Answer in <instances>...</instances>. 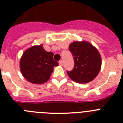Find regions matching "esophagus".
I'll return each instance as SVG.
<instances>
[{"label": "esophagus", "instance_id": "34e87169", "mask_svg": "<svg viewBox=\"0 0 123 123\" xmlns=\"http://www.w3.org/2000/svg\"><path fill=\"white\" fill-rule=\"evenodd\" d=\"M59 64L60 66H62L63 65V62H62V61H59Z\"/></svg>", "mask_w": 123, "mask_h": 123}]
</instances>
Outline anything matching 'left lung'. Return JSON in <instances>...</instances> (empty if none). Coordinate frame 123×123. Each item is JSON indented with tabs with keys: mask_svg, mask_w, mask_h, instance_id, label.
<instances>
[{
	"mask_svg": "<svg viewBox=\"0 0 123 123\" xmlns=\"http://www.w3.org/2000/svg\"><path fill=\"white\" fill-rule=\"evenodd\" d=\"M69 50L73 55L75 62L73 69L67 71L69 78L80 84H86L92 80L101 68V56L98 50L86 41L72 43L69 45Z\"/></svg>",
	"mask_w": 123,
	"mask_h": 123,
	"instance_id": "obj_1",
	"label": "left lung"
}]
</instances>
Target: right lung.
Wrapping results in <instances>:
<instances>
[{"instance_id": "right-lung-1", "label": "right lung", "mask_w": 123, "mask_h": 123, "mask_svg": "<svg viewBox=\"0 0 123 123\" xmlns=\"http://www.w3.org/2000/svg\"><path fill=\"white\" fill-rule=\"evenodd\" d=\"M53 56L54 54L44 50L43 45L27 49L20 61V69L25 79L33 84L46 82L50 79L54 66L59 65Z\"/></svg>"}]
</instances>
